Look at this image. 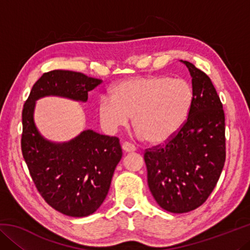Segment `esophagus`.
Returning <instances> with one entry per match:
<instances>
[{
    "label": "esophagus",
    "mask_w": 250,
    "mask_h": 250,
    "mask_svg": "<svg viewBox=\"0 0 250 250\" xmlns=\"http://www.w3.org/2000/svg\"><path fill=\"white\" fill-rule=\"evenodd\" d=\"M122 149H124L125 152H133V151H135L137 147H135L133 145H131L130 142L125 141V142L122 143Z\"/></svg>",
    "instance_id": "1"
}]
</instances>
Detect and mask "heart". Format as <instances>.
Instances as JSON below:
<instances>
[{"label": "heart", "mask_w": 250, "mask_h": 250, "mask_svg": "<svg viewBox=\"0 0 250 250\" xmlns=\"http://www.w3.org/2000/svg\"><path fill=\"white\" fill-rule=\"evenodd\" d=\"M194 100L186 80L168 76L134 77L112 88L99 101L98 113L108 132L128 125L132 116L138 133L152 143L172 138L188 119Z\"/></svg>", "instance_id": "1"}]
</instances>
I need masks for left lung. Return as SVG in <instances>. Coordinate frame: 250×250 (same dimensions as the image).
<instances>
[{
  "label": "left lung",
  "mask_w": 250,
  "mask_h": 250,
  "mask_svg": "<svg viewBox=\"0 0 250 250\" xmlns=\"http://www.w3.org/2000/svg\"><path fill=\"white\" fill-rule=\"evenodd\" d=\"M192 76L193 105L180 130L145 152L147 184L156 203L171 213L200 207L216 186L226 159L225 113L204 71L181 61Z\"/></svg>",
  "instance_id": "left-lung-1"
}]
</instances>
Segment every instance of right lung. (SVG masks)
<instances>
[{
  "mask_svg": "<svg viewBox=\"0 0 250 250\" xmlns=\"http://www.w3.org/2000/svg\"><path fill=\"white\" fill-rule=\"evenodd\" d=\"M101 83L77 71H48L34 83L23 107L21 147L29 174L46 203L67 216H88L103 204L121 160V146L117 137L92 130L65 143L46 140L34 124L35 101L59 96L84 103Z\"/></svg>",
  "mask_w": 250,
  "mask_h": 250,
  "instance_id": "1",
  "label": "right lung"
}]
</instances>
